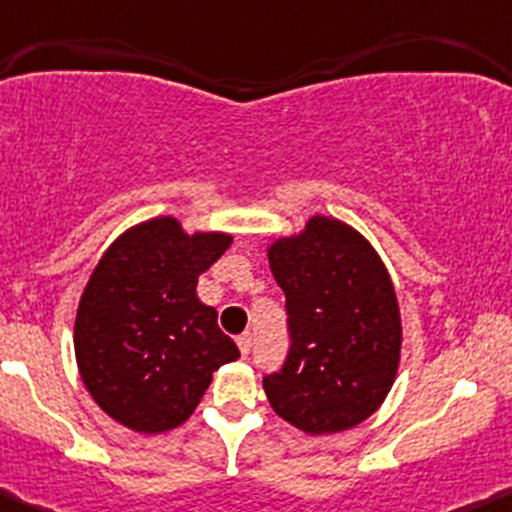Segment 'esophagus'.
<instances>
[{"label": "esophagus", "mask_w": 512, "mask_h": 512, "mask_svg": "<svg viewBox=\"0 0 512 512\" xmlns=\"http://www.w3.org/2000/svg\"><path fill=\"white\" fill-rule=\"evenodd\" d=\"M236 345H239L241 350V357H249L251 355V345H254V337H251L249 333H244L236 340Z\"/></svg>", "instance_id": "obj_1"}]
</instances>
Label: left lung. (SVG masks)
<instances>
[{"label":"left lung","mask_w":512,"mask_h":512,"mask_svg":"<svg viewBox=\"0 0 512 512\" xmlns=\"http://www.w3.org/2000/svg\"><path fill=\"white\" fill-rule=\"evenodd\" d=\"M286 293L291 350L263 379L268 404L303 434L355 429L382 407L402 357L394 283L367 236L315 214L266 249Z\"/></svg>","instance_id":"1"}]
</instances>
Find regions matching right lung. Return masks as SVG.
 <instances>
[{
    "instance_id": "right-lung-1",
    "label": "right lung",
    "mask_w": 512,
    "mask_h": 512,
    "mask_svg": "<svg viewBox=\"0 0 512 512\" xmlns=\"http://www.w3.org/2000/svg\"><path fill=\"white\" fill-rule=\"evenodd\" d=\"M224 231L187 234L177 217L125 229L93 268L76 310L73 350L93 402L138 434L189 419L212 374L239 347L202 303L197 281L231 246Z\"/></svg>"
}]
</instances>
